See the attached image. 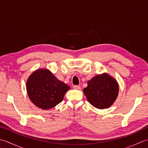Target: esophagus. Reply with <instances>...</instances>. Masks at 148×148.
<instances>
[{
	"mask_svg": "<svg viewBox=\"0 0 148 148\" xmlns=\"http://www.w3.org/2000/svg\"><path fill=\"white\" fill-rule=\"evenodd\" d=\"M73 88H74V89H76V90H81V87L79 85H74L73 86Z\"/></svg>",
	"mask_w": 148,
	"mask_h": 148,
	"instance_id": "34e87169",
	"label": "esophagus"
}]
</instances>
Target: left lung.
<instances>
[{"mask_svg": "<svg viewBox=\"0 0 148 148\" xmlns=\"http://www.w3.org/2000/svg\"><path fill=\"white\" fill-rule=\"evenodd\" d=\"M118 84L108 74L97 75L88 81V86L83 90L88 102L98 109L111 106L118 95Z\"/></svg>", "mask_w": 148, "mask_h": 148, "instance_id": "8db88e82", "label": "left lung"}]
</instances>
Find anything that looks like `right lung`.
<instances>
[{"label": "right lung", "instance_id": "add662e5", "mask_svg": "<svg viewBox=\"0 0 148 148\" xmlns=\"http://www.w3.org/2000/svg\"><path fill=\"white\" fill-rule=\"evenodd\" d=\"M28 95L34 104L42 109L54 108L60 103L71 88L47 69H39L27 81Z\"/></svg>", "mask_w": 148, "mask_h": 148}]
</instances>
